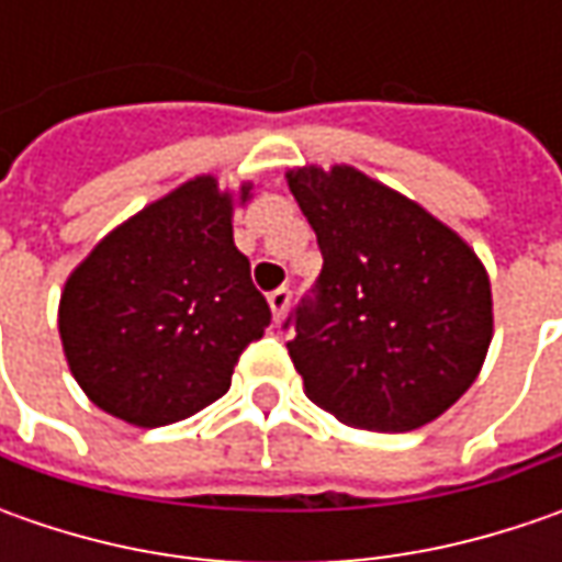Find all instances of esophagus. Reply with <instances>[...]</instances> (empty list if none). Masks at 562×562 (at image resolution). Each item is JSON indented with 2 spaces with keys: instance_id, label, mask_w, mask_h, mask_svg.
<instances>
[{
  "instance_id": "esophagus-1",
  "label": "esophagus",
  "mask_w": 562,
  "mask_h": 562,
  "mask_svg": "<svg viewBox=\"0 0 562 562\" xmlns=\"http://www.w3.org/2000/svg\"><path fill=\"white\" fill-rule=\"evenodd\" d=\"M269 306H271V315H274V322H281V318L288 315V310H291V291H288V288L271 291Z\"/></svg>"
}]
</instances>
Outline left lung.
<instances>
[{
	"mask_svg": "<svg viewBox=\"0 0 562 562\" xmlns=\"http://www.w3.org/2000/svg\"><path fill=\"white\" fill-rule=\"evenodd\" d=\"M322 274L291 313L306 397L366 431H413L469 391L485 362L491 281L460 234L350 165L296 168Z\"/></svg>",
	"mask_w": 562,
	"mask_h": 562,
	"instance_id": "left-lung-1",
	"label": "left lung"
}]
</instances>
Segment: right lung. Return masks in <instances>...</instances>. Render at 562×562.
Segmentation results:
<instances>
[{
  "label": "right lung",
  "mask_w": 562,
  "mask_h": 562,
  "mask_svg": "<svg viewBox=\"0 0 562 562\" xmlns=\"http://www.w3.org/2000/svg\"><path fill=\"white\" fill-rule=\"evenodd\" d=\"M231 212L215 178H193L102 237L71 271L58 335L71 375L109 416L159 428L200 413L225 397L240 353L269 328Z\"/></svg>",
  "instance_id": "obj_1"
}]
</instances>
